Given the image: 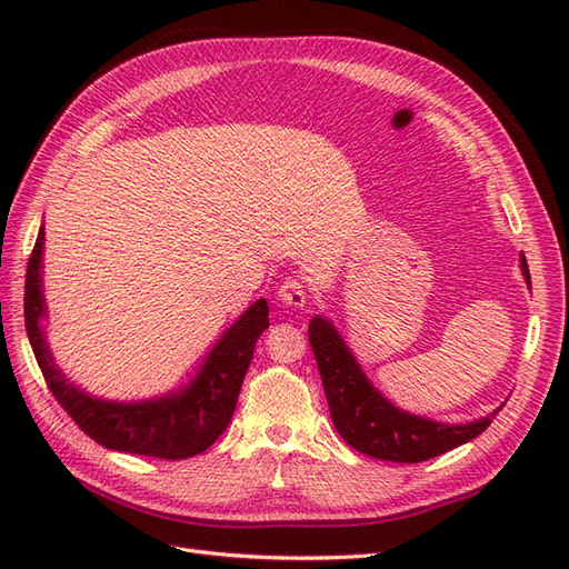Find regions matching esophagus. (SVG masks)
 Wrapping results in <instances>:
<instances>
[{
    "label": "esophagus",
    "instance_id": "1",
    "mask_svg": "<svg viewBox=\"0 0 569 569\" xmlns=\"http://www.w3.org/2000/svg\"><path fill=\"white\" fill-rule=\"evenodd\" d=\"M278 299L284 303V306H291V308H303L306 306V287L301 280H284L278 289Z\"/></svg>",
    "mask_w": 569,
    "mask_h": 569
}]
</instances>
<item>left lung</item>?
Returning <instances> with one entry per match:
<instances>
[{
	"instance_id": "8db88e82",
	"label": "left lung",
	"mask_w": 569,
	"mask_h": 569,
	"mask_svg": "<svg viewBox=\"0 0 569 569\" xmlns=\"http://www.w3.org/2000/svg\"><path fill=\"white\" fill-rule=\"evenodd\" d=\"M525 282L531 289L525 253L520 256ZM308 339L318 360L330 416L341 439L351 449L391 462H422L472 441L498 416V406L489 416L465 422H437L393 406L377 389L353 351L341 339L332 320L316 316L308 325Z\"/></svg>"
}]
</instances>
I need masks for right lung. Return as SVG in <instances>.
Masks as SVG:
<instances>
[{"instance_id": "1", "label": "right lung", "mask_w": 569, "mask_h": 569, "mask_svg": "<svg viewBox=\"0 0 569 569\" xmlns=\"http://www.w3.org/2000/svg\"><path fill=\"white\" fill-rule=\"evenodd\" d=\"M44 226L26 272V332L49 391L84 435L111 451L180 460L203 453L226 432L258 337L268 330V301L258 299L206 353L192 380L153 399L109 401L76 387L57 366L47 341L42 287Z\"/></svg>"}]
</instances>
